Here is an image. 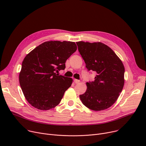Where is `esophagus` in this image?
Returning <instances> with one entry per match:
<instances>
[{
  "label": "esophagus",
  "instance_id": "34e87169",
  "mask_svg": "<svg viewBox=\"0 0 146 146\" xmlns=\"http://www.w3.org/2000/svg\"><path fill=\"white\" fill-rule=\"evenodd\" d=\"M74 82L75 83L78 84V83H79L80 82V80H78V79H74Z\"/></svg>",
  "mask_w": 146,
  "mask_h": 146
}]
</instances>
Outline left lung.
Returning <instances> with one entry per match:
<instances>
[{
  "label": "left lung",
  "mask_w": 146,
  "mask_h": 146,
  "mask_svg": "<svg viewBox=\"0 0 146 146\" xmlns=\"http://www.w3.org/2000/svg\"><path fill=\"white\" fill-rule=\"evenodd\" d=\"M88 71L96 73L95 80L86 83V91L80 98L94 111L110 108L123 89L125 68L121 60L108 46L102 42H76Z\"/></svg>",
  "instance_id": "8db88e82"
}]
</instances>
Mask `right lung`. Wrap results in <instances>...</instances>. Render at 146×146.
I'll return each instance as SVG.
<instances>
[{
    "label": "right lung",
    "instance_id": "obj_1",
    "mask_svg": "<svg viewBox=\"0 0 146 146\" xmlns=\"http://www.w3.org/2000/svg\"><path fill=\"white\" fill-rule=\"evenodd\" d=\"M77 50L75 42L46 41L26 56L19 76V84L27 101L34 108L48 110L60 102L72 79L56 73Z\"/></svg>",
    "mask_w": 146,
    "mask_h": 146
}]
</instances>
